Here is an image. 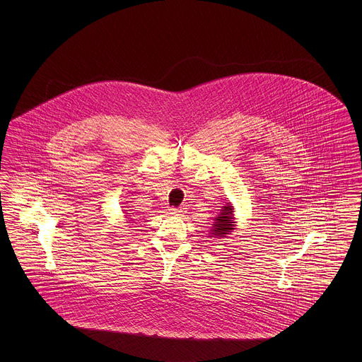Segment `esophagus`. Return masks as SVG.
Wrapping results in <instances>:
<instances>
[{"label":"esophagus","mask_w":362,"mask_h":362,"mask_svg":"<svg viewBox=\"0 0 362 362\" xmlns=\"http://www.w3.org/2000/svg\"><path fill=\"white\" fill-rule=\"evenodd\" d=\"M170 214H173V216H183L185 210L182 207H171L170 209Z\"/></svg>","instance_id":"34e87169"}]
</instances>
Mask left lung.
Instances as JSON below:
<instances>
[{
  "mask_svg": "<svg viewBox=\"0 0 362 362\" xmlns=\"http://www.w3.org/2000/svg\"><path fill=\"white\" fill-rule=\"evenodd\" d=\"M233 228V209L232 206H224L220 216L216 218V223L213 224L211 235L217 238H225L228 232H230Z\"/></svg>",
  "mask_w": 362,
  "mask_h": 362,
  "instance_id": "obj_1",
  "label": "left lung"
}]
</instances>
